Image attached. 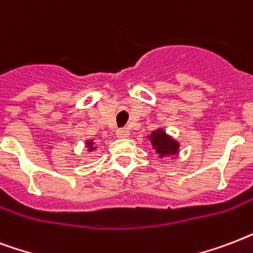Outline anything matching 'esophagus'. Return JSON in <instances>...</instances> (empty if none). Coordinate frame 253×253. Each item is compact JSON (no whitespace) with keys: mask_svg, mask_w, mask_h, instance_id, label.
Instances as JSON below:
<instances>
[{"mask_svg":"<svg viewBox=\"0 0 253 253\" xmlns=\"http://www.w3.org/2000/svg\"><path fill=\"white\" fill-rule=\"evenodd\" d=\"M117 138H126L129 136V130L128 129H119L116 132Z\"/></svg>","mask_w":253,"mask_h":253,"instance_id":"34e87169","label":"esophagus"}]
</instances>
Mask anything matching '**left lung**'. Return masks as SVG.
<instances>
[{
  "label": "left lung",
  "instance_id": "obj_1",
  "mask_svg": "<svg viewBox=\"0 0 253 253\" xmlns=\"http://www.w3.org/2000/svg\"><path fill=\"white\" fill-rule=\"evenodd\" d=\"M149 140L152 142V146L156 150V153L160 157H169V156H177L179 153V142L169 136L164 129L158 128L150 133Z\"/></svg>",
  "mask_w": 253,
  "mask_h": 253
}]
</instances>
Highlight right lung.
I'll list each match as a JSON object with an SVG mask.
<instances>
[{"label":"right lung","mask_w":253,"mask_h":253,"mask_svg":"<svg viewBox=\"0 0 253 253\" xmlns=\"http://www.w3.org/2000/svg\"><path fill=\"white\" fill-rule=\"evenodd\" d=\"M85 145H87L88 152H93V150H95V149H96L95 142H93V140H87V141H85Z\"/></svg>","instance_id":"right-lung-1"}]
</instances>
